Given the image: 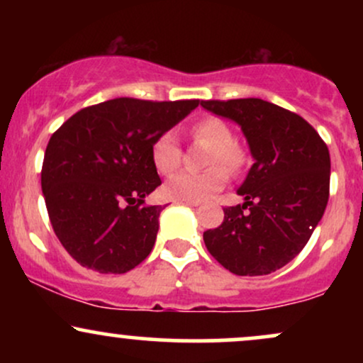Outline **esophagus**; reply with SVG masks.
<instances>
[{"mask_svg": "<svg viewBox=\"0 0 363 363\" xmlns=\"http://www.w3.org/2000/svg\"><path fill=\"white\" fill-rule=\"evenodd\" d=\"M184 203H186V205H189V206H199V205H201L199 201H184Z\"/></svg>", "mask_w": 363, "mask_h": 363, "instance_id": "34e87169", "label": "esophagus"}]
</instances>
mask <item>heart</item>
<instances>
[{
    "mask_svg": "<svg viewBox=\"0 0 363 363\" xmlns=\"http://www.w3.org/2000/svg\"><path fill=\"white\" fill-rule=\"evenodd\" d=\"M191 136L198 143L211 147L206 153V164L210 169L203 172L182 170L172 176L165 184L164 191L170 199L179 201H203L210 198L227 182L228 167L230 172H239L245 164L244 150L235 143L234 131L227 121L216 116L199 119L191 126ZM182 150L174 131L162 133L152 145V162L160 174H172L181 165ZM223 163L225 167L216 166Z\"/></svg>",
    "mask_w": 363,
    "mask_h": 363,
    "instance_id": "obj_1",
    "label": "heart"
}]
</instances>
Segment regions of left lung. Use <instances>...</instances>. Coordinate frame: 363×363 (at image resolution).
Returning <instances> with one entry per match:
<instances>
[{
  "instance_id": "8db88e82",
  "label": "left lung",
  "mask_w": 363,
  "mask_h": 363,
  "mask_svg": "<svg viewBox=\"0 0 363 363\" xmlns=\"http://www.w3.org/2000/svg\"><path fill=\"white\" fill-rule=\"evenodd\" d=\"M242 128L254 164L239 187L244 205L223 208L220 227L203 234L206 249L239 277L283 268L309 242L329 198V150L295 112L262 99L201 101Z\"/></svg>"
}]
</instances>
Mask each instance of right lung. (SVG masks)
<instances>
[{"instance_id": "obj_1", "label": "right lung", "mask_w": 363, "mask_h": 363, "mask_svg": "<svg viewBox=\"0 0 363 363\" xmlns=\"http://www.w3.org/2000/svg\"><path fill=\"white\" fill-rule=\"evenodd\" d=\"M198 106L119 97L78 111L54 131L40 184L54 234L78 264L121 274L147 259L164 210L145 205L162 184L152 145Z\"/></svg>"}]
</instances>
